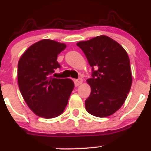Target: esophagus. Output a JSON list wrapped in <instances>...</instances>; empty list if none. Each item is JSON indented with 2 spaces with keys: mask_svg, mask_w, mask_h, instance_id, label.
I'll list each match as a JSON object with an SVG mask.
<instances>
[{
  "mask_svg": "<svg viewBox=\"0 0 151 151\" xmlns=\"http://www.w3.org/2000/svg\"><path fill=\"white\" fill-rule=\"evenodd\" d=\"M82 82H83V80H82L81 78H78V79L74 80V82H75V85H76V86H78L79 85H81V84L82 83Z\"/></svg>",
  "mask_w": 151,
  "mask_h": 151,
  "instance_id": "34e87169",
  "label": "esophagus"
}]
</instances>
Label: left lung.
Masks as SVG:
<instances>
[{
    "instance_id": "obj_1",
    "label": "left lung",
    "mask_w": 151,
    "mask_h": 151,
    "mask_svg": "<svg viewBox=\"0 0 151 151\" xmlns=\"http://www.w3.org/2000/svg\"><path fill=\"white\" fill-rule=\"evenodd\" d=\"M77 46L92 68V77L87 80L91 91L85 109L94 116H109L122 106L132 83L127 52L106 35L80 41Z\"/></svg>"
}]
</instances>
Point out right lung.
Returning a JSON list of instances; mask_svg holds the SVG:
<instances>
[{
	"instance_id": "add662e5",
	"label": "right lung",
	"mask_w": 151,
	"mask_h": 151,
	"mask_svg": "<svg viewBox=\"0 0 151 151\" xmlns=\"http://www.w3.org/2000/svg\"><path fill=\"white\" fill-rule=\"evenodd\" d=\"M65 44L44 39L30 46L18 63V85L23 99L38 116L54 118L64 111L74 88L70 78H55L57 55Z\"/></svg>"
}]
</instances>
